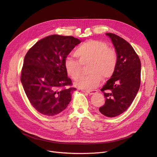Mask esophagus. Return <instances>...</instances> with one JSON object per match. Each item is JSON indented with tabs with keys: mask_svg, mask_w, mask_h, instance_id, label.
<instances>
[{
	"mask_svg": "<svg viewBox=\"0 0 157 157\" xmlns=\"http://www.w3.org/2000/svg\"><path fill=\"white\" fill-rule=\"evenodd\" d=\"M82 92H87L90 95L94 94H96L97 92L96 90H86V91H85V90H82Z\"/></svg>",
	"mask_w": 157,
	"mask_h": 157,
	"instance_id": "obj_1",
	"label": "esophagus"
}]
</instances>
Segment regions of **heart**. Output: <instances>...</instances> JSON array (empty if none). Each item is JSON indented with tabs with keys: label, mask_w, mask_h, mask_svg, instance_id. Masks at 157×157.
Here are the masks:
<instances>
[{
	"label": "heart",
	"mask_w": 157,
	"mask_h": 157,
	"mask_svg": "<svg viewBox=\"0 0 157 157\" xmlns=\"http://www.w3.org/2000/svg\"><path fill=\"white\" fill-rule=\"evenodd\" d=\"M78 61L71 58L64 60L66 73L73 80L77 79L82 72V66L89 65L90 74L81 77L76 81L78 88L89 90L96 88L101 79L105 80L115 73L118 56L116 50L99 40H88L79 45L74 52Z\"/></svg>",
	"instance_id": "1"
}]
</instances>
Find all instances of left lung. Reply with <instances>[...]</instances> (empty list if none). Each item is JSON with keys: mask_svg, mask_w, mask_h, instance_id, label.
<instances>
[{"mask_svg": "<svg viewBox=\"0 0 157 157\" xmlns=\"http://www.w3.org/2000/svg\"><path fill=\"white\" fill-rule=\"evenodd\" d=\"M111 38L118 56L115 73L101 89L105 98L99 111L103 115L115 117L124 113L134 101L141 83V61L130 44L113 33Z\"/></svg>", "mask_w": 157, "mask_h": 157, "instance_id": "left-lung-1", "label": "left lung"}]
</instances>
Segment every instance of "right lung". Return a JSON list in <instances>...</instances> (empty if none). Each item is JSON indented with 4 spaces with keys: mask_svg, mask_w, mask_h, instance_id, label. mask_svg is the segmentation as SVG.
I'll use <instances>...</instances> for the list:
<instances>
[{
    "mask_svg": "<svg viewBox=\"0 0 157 157\" xmlns=\"http://www.w3.org/2000/svg\"><path fill=\"white\" fill-rule=\"evenodd\" d=\"M80 42L72 36L50 35L27 52L21 82L31 104L42 115H58L71 101L76 88L67 77L64 60Z\"/></svg>",
    "mask_w": 157,
    "mask_h": 157,
    "instance_id": "add662e5",
    "label": "right lung"
}]
</instances>
